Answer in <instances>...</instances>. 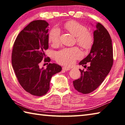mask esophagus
Here are the masks:
<instances>
[{
	"mask_svg": "<svg viewBox=\"0 0 125 125\" xmlns=\"http://www.w3.org/2000/svg\"><path fill=\"white\" fill-rule=\"evenodd\" d=\"M70 69H71L70 68H69V67H62V70H65V71L70 70Z\"/></svg>",
	"mask_w": 125,
	"mask_h": 125,
	"instance_id": "34e87169",
	"label": "esophagus"
}]
</instances>
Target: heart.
Returning <instances> with one entry per match:
<instances>
[{"instance_id":"heart-1","label":"heart","mask_w":125,"mask_h":125,"mask_svg":"<svg viewBox=\"0 0 125 125\" xmlns=\"http://www.w3.org/2000/svg\"><path fill=\"white\" fill-rule=\"evenodd\" d=\"M64 28L70 33L75 36V42L85 50L91 49L94 44V36L86 28L74 20L66 22ZM48 40L53 46H58L60 43V31L58 28L52 29L48 35ZM81 56V53L77 48H65L56 54V60L59 64L71 65Z\"/></svg>"}]
</instances>
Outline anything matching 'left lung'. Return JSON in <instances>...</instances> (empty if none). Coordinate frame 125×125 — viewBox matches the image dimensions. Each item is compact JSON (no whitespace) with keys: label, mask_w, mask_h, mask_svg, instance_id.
<instances>
[{"label":"left lung","mask_w":125,"mask_h":125,"mask_svg":"<svg viewBox=\"0 0 125 125\" xmlns=\"http://www.w3.org/2000/svg\"><path fill=\"white\" fill-rule=\"evenodd\" d=\"M94 44L90 54L80 62L86 67V71L80 69L81 76L73 81L75 90L87 94L95 90L105 80L113 65V48L109 32L101 24L98 22L94 32Z\"/></svg>","instance_id":"left-lung-1"}]
</instances>
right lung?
Here are the masks:
<instances>
[{"label":"right lung","instance_id":"1","mask_svg":"<svg viewBox=\"0 0 125 125\" xmlns=\"http://www.w3.org/2000/svg\"><path fill=\"white\" fill-rule=\"evenodd\" d=\"M49 24L45 20L31 21L20 32L14 42L11 64L20 85L32 95L42 96L50 89L51 78L62 68L56 64H49L46 69L39 65L50 61L45 50L49 48Z\"/></svg>","mask_w":125,"mask_h":125}]
</instances>
